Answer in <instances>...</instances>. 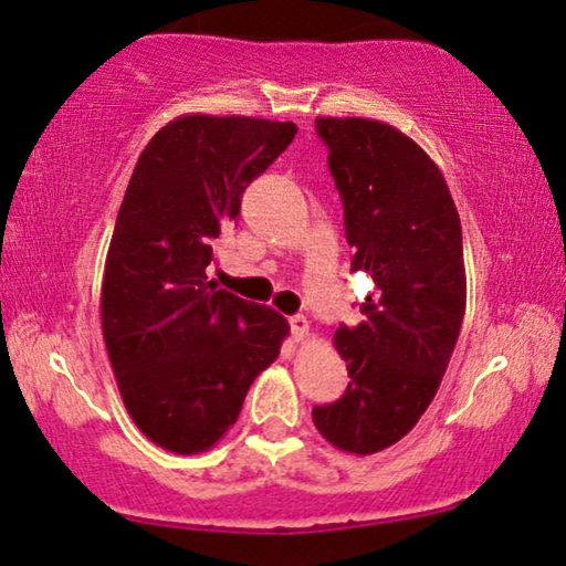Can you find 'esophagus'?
Instances as JSON below:
<instances>
[{
	"instance_id": "obj_1",
	"label": "esophagus",
	"mask_w": 566,
	"mask_h": 566,
	"mask_svg": "<svg viewBox=\"0 0 566 566\" xmlns=\"http://www.w3.org/2000/svg\"><path fill=\"white\" fill-rule=\"evenodd\" d=\"M290 327H292V337L300 343V339L307 337L310 322H307V317H304V315H294V317H290Z\"/></svg>"
}]
</instances>
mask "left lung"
I'll use <instances>...</instances> for the list:
<instances>
[{
    "label": "left lung",
    "mask_w": 566,
    "mask_h": 566,
    "mask_svg": "<svg viewBox=\"0 0 566 566\" xmlns=\"http://www.w3.org/2000/svg\"><path fill=\"white\" fill-rule=\"evenodd\" d=\"M343 199L353 272L375 292L357 327L339 325L345 396L312 408L322 438L370 455L408 436L436 398L465 312L461 219L423 148L388 123L317 118Z\"/></svg>",
    "instance_id": "1"
}]
</instances>
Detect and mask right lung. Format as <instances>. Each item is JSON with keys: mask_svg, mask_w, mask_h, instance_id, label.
Wrapping results in <instances>:
<instances>
[{"mask_svg": "<svg viewBox=\"0 0 566 566\" xmlns=\"http://www.w3.org/2000/svg\"><path fill=\"white\" fill-rule=\"evenodd\" d=\"M294 133V123L181 115L133 168L105 259L101 319L125 408L166 451H209L290 332L280 312L206 282V266L244 188Z\"/></svg>", "mask_w": 566, "mask_h": 566, "instance_id": "1", "label": "right lung"}]
</instances>
